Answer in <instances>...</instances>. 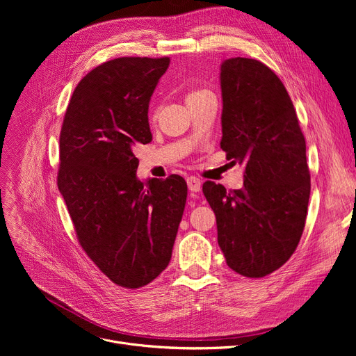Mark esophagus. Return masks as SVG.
<instances>
[{
  "instance_id": "1",
  "label": "esophagus",
  "mask_w": 356,
  "mask_h": 356,
  "mask_svg": "<svg viewBox=\"0 0 356 356\" xmlns=\"http://www.w3.org/2000/svg\"><path fill=\"white\" fill-rule=\"evenodd\" d=\"M186 181H188V188H189L191 192H195V193H196V192L200 191V186H202L200 179H197V177H195V176H191V177L186 179Z\"/></svg>"
}]
</instances>
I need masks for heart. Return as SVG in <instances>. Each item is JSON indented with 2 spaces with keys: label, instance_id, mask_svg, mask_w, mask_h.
Returning <instances> with one entry per match:
<instances>
[{
  "label": "heart",
  "instance_id": "obj_1",
  "mask_svg": "<svg viewBox=\"0 0 356 356\" xmlns=\"http://www.w3.org/2000/svg\"><path fill=\"white\" fill-rule=\"evenodd\" d=\"M204 92H208V90H191L188 95H186V101L193 98V97H197V95H200V93H204Z\"/></svg>",
  "mask_w": 356,
  "mask_h": 356
}]
</instances>
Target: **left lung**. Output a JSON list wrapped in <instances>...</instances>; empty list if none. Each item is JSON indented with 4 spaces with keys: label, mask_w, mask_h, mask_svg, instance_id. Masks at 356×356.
I'll return each mask as SVG.
<instances>
[{
    "label": "left lung",
    "mask_w": 356,
    "mask_h": 356,
    "mask_svg": "<svg viewBox=\"0 0 356 356\" xmlns=\"http://www.w3.org/2000/svg\"><path fill=\"white\" fill-rule=\"evenodd\" d=\"M222 140L231 163L245 165L244 188L207 181L218 244L235 273L259 278L278 270L302 238L310 197L306 141L289 93L255 59L220 65Z\"/></svg>",
    "instance_id": "obj_1"
}]
</instances>
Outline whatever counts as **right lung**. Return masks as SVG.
<instances>
[{"instance_id": "right-lung-1", "label": "right lung", "mask_w": 356, "mask_h": 356, "mask_svg": "<svg viewBox=\"0 0 356 356\" xmlns=\"http://www.w3.org/2000/svg\"><path fill=\"white\" fill-rule=\"evenodd\" d=\"M170 59L120 58L74 88L60 131L58 188L79 244L125 289L152 283L172 258L188 184L137 179L134 148L153 140L148 104Z\"/></svg>"}]
</instances>
